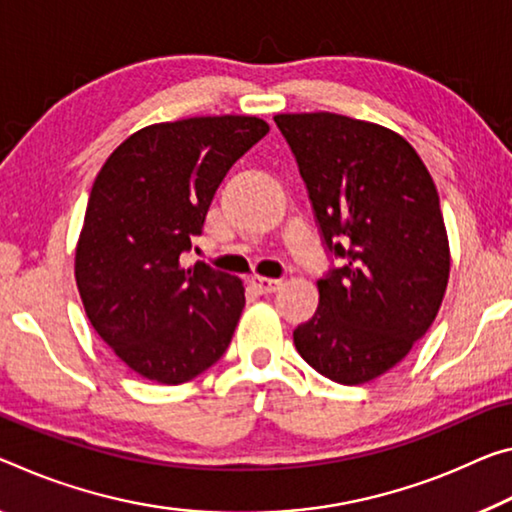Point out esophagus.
Segmentation results:
<instances>
[{"label":"esophagus","instance_id":"obj_1","mask_svg":"<svg viewBox=\"0 0 512 512\" xmlns=\"http://www.w3.org/2000/svg\"><path fill=\"white\" fill-rule=\"evenodd\" d=\"M250 285L257 289L259 294H275L282 287V280H273V278H259V275H253L250 278Z\"/></svg>","mask_w":512,"mask_h":512}]
</instances>
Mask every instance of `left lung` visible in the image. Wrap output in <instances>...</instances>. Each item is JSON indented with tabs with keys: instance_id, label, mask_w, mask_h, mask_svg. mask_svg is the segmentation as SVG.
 <instances>
[{
	"instance_id": "8db88e82",
	"label": "left lung",
	"mask_w": 512,
	"mask_h": 512,
	"mask_svg": "<svg viewBox=\"0 0 512 512\" xmlns=\"http://www.w3.org/2000/svg\"><path fill=\"white\" fill-rule=\"evenodd\" d=\"M332 264L294 330L312 369L342 385L383 376L426 335L449 282V241L424 161L389 129L337 113H282Z\"/></svg>"
}]
</instances>
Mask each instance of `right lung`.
I'll return each mask as SVG.
<instances>
[{
  "mask_svg": "<svg viewBox=\"0 0 512 512\" xmlns=\"http://www.w3.org/2000/svg\"><path fill=\"white\" fill-rule=\"evenodd\" d=\"M269 125L253 116L150 125L113 150L95 177L75 275L88 321L143 378L180 385L223 358L246 296L241 280L180 255L227 170Z\"/></svg>",
  "mask_w": 512,
  "mask_h": 512,
  "instance_id": "1",
  "label": "right lung"
}]
</instances>
